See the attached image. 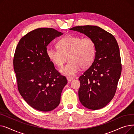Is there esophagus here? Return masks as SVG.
Returning <instances> with one entry per match:
<instances>
[{"instance_id": "obj_1", "label": "esophagus", "mask_w": 134, "mask_h": 134, "mask_svg": "<svg viewBox=\"0 0 134 134\" xmlns=\"http://www.w3.org/2000/svg\"><path fill=\"white\" fill-rule=\"evenodd\" d=\"M67 81H68V82H70L71 81H72L74 79L73 78H71V77H67Z\"/></svg>"}]
</instances>
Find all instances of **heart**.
I'll list each match as a JSON object with an SVG mask.
<instances>
[{"mask_svg":"<svg viewBox=\"0 0 134 134\" xmlns=\"http://www.w3.org/2000/svg\"><path fill=\"white\" fill-rule=\"evenodd\" d=\"M58 48H48L47 55L49 59L58 67L65 62L68 56L69 60L60 69V72L67 76H74L80 67H89L93 61L96 54V44L90 37H84L68 34L57 43Z\"/></svg>","mask_w":134,"mask_h":134,"instance_id":"b5f03b06","label":"heart"}]
</instances>
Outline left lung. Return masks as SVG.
Returning <instances> with one entry per match:
<instances>
[{
    "label": "left lung",
    "instance_id": "left-lung-1",
    "mask_svg": "<svg viewBox=\"0 0 134 134\" xmlns=\"http://www.w3.org/2000/svg\"><path fill=\"white\" fill-rule=\"evenodd\" d=\"M69 30L85 35L94 42V60L91 67L79 77L78 95L83 107L91 110L102 109L114 97L121 74L117 42L112 34L97 26H75Z\"/></svg>",
    "mask_w": 134,
    "mask_h": 134
}]
</instances>
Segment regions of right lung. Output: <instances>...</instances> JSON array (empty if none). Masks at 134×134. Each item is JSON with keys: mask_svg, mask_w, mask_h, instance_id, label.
<instances>
[{"mask_svg": "<svg viewBox=\"0 0 134 134\" xmlns=\"http://www.w3.org/2000/svg\"><path fill=\"white\" fill-rule=\"evenodd\" d=\"M63 35L52 28H38L23 36L13 59L18 91L31 107L50 111L58 107L66 77L55 69L47 55V47Z\"/></svg>", "mask_w": 134, "mask_h": 134, "instance_id": "right-lung-1", "label": "right lung"}]
</instances>
